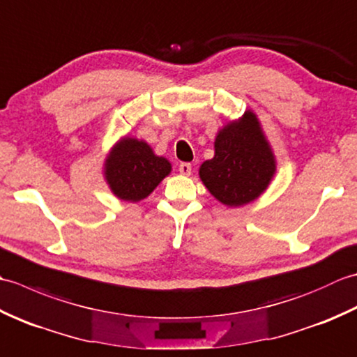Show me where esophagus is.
Returning <instances> with one entry per match:
<instances>
[{"label":"esophagus","mask_w":357,"mask_h":357,"mask_svg":"<svg viewBox=\"0 0 357 357\" xmlns=\"http://www.w3.org/2000/svg\"><path fill=\"white\" fill-rule=\"evenodd\" d=\"M179 173L184 174V176H188L192 173V164L190 162H181L179 164Z\"/></svg>","instance_id":"34e87169"}]
</instances>
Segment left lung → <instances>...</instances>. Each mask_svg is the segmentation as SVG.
Instances as JSON below:
<instances>
[{
	"label": "left lung",
	"mask_w": 357,
	"mask_h": 357,
	"mask_svg": "<svg viewBox=\"0 0 357 357\" xmlns=\"http://www.w3.org/2000/svg\"><path fill=\"white\" fill-rule=\"evenodd\" d=\"M276 161L259 121L247 110L215 139V156L202 162L199 176L208 192L229 207L255 201L268 187Z\"/></svg>",
	"instance_id": "8db88e82"
}]
</instances>
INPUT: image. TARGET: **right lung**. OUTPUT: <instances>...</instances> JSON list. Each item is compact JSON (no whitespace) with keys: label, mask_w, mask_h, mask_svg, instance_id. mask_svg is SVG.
<instances>
[{"label":"right lung","mask_w":357,"mask_h":357,"mask_svg":"<svg viewBox=\"0 0 357 357\" xmlns=\"http://www.w3.org/2000/svg\"><path fill=\"white\" fill-rule=\"evenodd\" d=\"M170 170V162L156 156L147 142L128 136L112 149L104 164L112 192L119 199L130 202L147 198Z\"/></svg>","instance_id":"right-lung-1"}]
</instances>
